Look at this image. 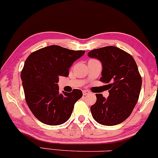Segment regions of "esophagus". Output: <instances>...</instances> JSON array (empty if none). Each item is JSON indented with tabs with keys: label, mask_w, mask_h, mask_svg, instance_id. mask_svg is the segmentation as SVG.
<instances>
[{
	"label": "esophagus",
	"mask_w": 158,
	"mask_h": 158,
	"mask_svg": "<svg viewBox=\"0 0 158 158\" xmlns=\"http://www.w3.org/2000/svg\"><path fill=\"white\" fill-rule=\"evenodd\" d=\"M90 92L89 90H83V95H87L88 94H89Z\"/></svg>",
	"instance_id": "1"
}]
</instances>
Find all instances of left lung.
Segmentation results:
<instances>
[{
  "mask_svg": "<svg viewBox=\"0 0 158 158\" xmlns=\"http://www.w3.org/2000/svg\"><path fill=\"white\" fill-rule=\"evenodd\" d=\"M88 56L102 63L100 81L107 84V98L96 94V102L91 106L94 119L103 125L122 123L131 114L139 99L142 77L133 56L115 46L90 51Z\"/></svg>",
  "mask_w": 158,
  "mask_h": 158,
  "instance_id": "obj_1",
  "label": "left lung"
}]
</instances>
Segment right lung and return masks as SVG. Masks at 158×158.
<instances>
[{"instance_id": "right-lung-1", "label": "right lung", "mask_w": 158, "mask_h": 158, "mask_svg": "<svg viewBox=\"0 0 158 158\" xmlns=\"http://www.w3.org/2000/svg\"><path fill=\"white\" fill-rule=\"evenodd\" d=\"M85 51L58 45L42 48L27 58L21 73L27 104L35 117L48 125L65 123L72 115L81 90L59 93V77H68L69 69Z\"/></svg>"}]
</instances>
